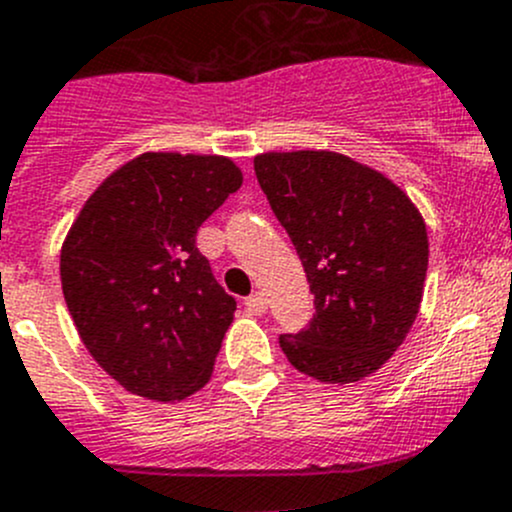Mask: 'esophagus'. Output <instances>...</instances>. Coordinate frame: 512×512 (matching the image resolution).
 I'll return each instance as SVG.
<instances>
[{"label":"esophagus","instance_id":"34e87169","mask_svg":"<svg viewBox=\"0 0 512 512\" xmlns=\"http://www.w3.org/2000/svg\"><path fill=\"white\" fill-rule=\"evenodd\" d=\"M245 307L247 312H252V315H262V312L267 310V297L262 295V292H255V295L247 297Z\"/></svg>","mask_w":512,"mask_h":512}]
</instances>
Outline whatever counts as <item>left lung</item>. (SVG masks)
Listing matches in <instances>:
<instances>
[{
	"label": "left lung",
	"mask_w": 512,
	"mask_h": 512,
	"mask_svg": "<svg viewBox=\"0 0 512 512\" xmlns=\"http://www.w3.org/2000/svg\"><path fill=\"white\" fill-rule=\"evenodd\" d=\"M255 175L305 267L315 315L280 347L320 382L380 370L418 317L428 230L410 197L372 167L327 150L265 152Z\"/></svg>",
	"instance_id": "8db88e82"
}]
</instances>
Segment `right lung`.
Here are the masks:
<instances>
[{
    "mask_svg": "<svg viewBox=\"0 0 512 512\" xmlns=\"http://www.w3.org/2000/svg\"><path fill=\"white\" fill-rule=\"evenodd\" d=\"M240 185L227 157L145 152L79 210L59 257L64 302L124 390L172 403L210 380L237 302L197 250V230Z\"/></svg>",
    "mask_w": 512,
    "mask_h": 512,
    "instance_id": "obj_1",
    "label": "right lung"
}]
</instances>
